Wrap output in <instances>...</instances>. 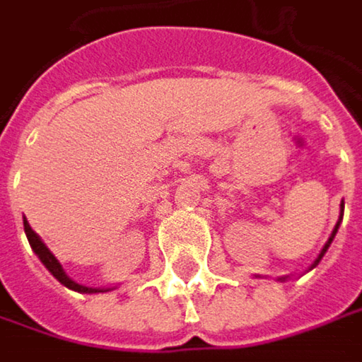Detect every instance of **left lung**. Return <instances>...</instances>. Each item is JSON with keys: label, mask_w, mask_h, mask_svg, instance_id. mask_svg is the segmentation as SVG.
I'll return each instance as SVG.
<instances>
[{"label": "left lung", "mask_w": 362, "mask_h": 362, "mask_svg": "<svg viewBox=\"0 0 362 362\" xmlns=\"http://www.w3.org/2000/svg\"><path fill=\"white\" fill-rule=\"evenodd\" d=\"M342 214H344V202H342V212H340V218H338V222H336V226H334V230H332V235H329V239H327V243H325V245H323L322 253H320V255H317V259H315V262H313V266H311V268H315V266H317V264H320V262H322L323 253H325V251H327V247L332 245V241H334V237H336V233H338V226H340V222H342ZM280 280H284V278H280Z\"/></svg>", "instance_id": "left-lung-1"}]
</instances>
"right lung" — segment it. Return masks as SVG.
Wrapping results in <instances>:
<instances>
[{
  "mask_svg": "<svg viewBox=\"0 0 362 362\" xmlns=\"http://www.w3.org/2000/svg\"><path fill=\"white\" fill-rule=\"evenodd\" d=\"M24 233H26V237H28V243L33 247V251L39 255V259L45 264V268L51 272L64 286L67 288H71V291H78V293H107V291H111V288H90V286H82V284H78V282H74L67 274L62 268V264L57 262V257L49 251V247L45 245L42 241H40V237L30 228V224H28V220L24 218Z\"/></svg>",
  "mask_w": 362,
  "mask_h": 362,
  "instance_id": "1",
  "label": "right lung"
}]
</instances>
